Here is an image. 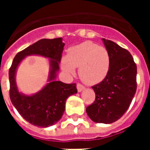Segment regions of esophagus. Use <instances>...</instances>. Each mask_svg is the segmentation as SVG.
Returning <instances> with one entry per match:
<instances>
[{
  "label": "esophagus",
  "instance_id": "1",
  "mask_svg": "<svg viewBox=\"0 0 150 150\" xmlns=\"http://www.w3.org/2000/svg\"><path fill=\"white\" fill-rule=\"evenodd\" d=\"M76 88H77L78 91H79V92H80V91H82L83 89H84L85 86H83V85L80 84V83H77V85H76Z\"/></svg>",
  "mask_w": 150,
  "mask_h": 150
}]
</instances>
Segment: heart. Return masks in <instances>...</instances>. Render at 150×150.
Returning a JSON list of instances; mask_svg holds the SVG:
<instances>
[{
  "instance_id": "obj_1",
  "label": "heart",
  "mask_w": 150,
  "mask_h": 150,
  "mask_svg": "<svg viewBox=\"0 0 150 150\" xmlns=\"http://www.w3.org/2000/svg\"><path fill=\"white\" fill-rule=\"evenodd\" d=\"M62 67L69 74L79 67V76L85 83L94 85L107 76L110 67V55L107 49L91 42H84L69 50L63 57Z\"/></svg>"
}]
</instances>
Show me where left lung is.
<instances>
[{
	"label": "left lung",
	"instance_id": "8db88e82",
	"mask_svg": "<svg viewBox=\"0 0 150 150\" xmlns=\"http://www.w3.org/2000/svg\"><path fill=\"white\" fill-rule=\"evenodd\" d=\"M103 41L110 55V67L107 76L91 87L95 100L86 112L95 122L110 124L129 108L137 90V65L128 50L109 40Z\"/></svg>",
	"mask_w": 150,
	"mask_h": 150
}]
</instances>
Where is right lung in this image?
<instances>
[{"label": "right lung", "mask_w": 150, "mask_h": 150, "mask_svg": "<svg viewBox=\"0 0 150 150\" xmlns=\"http://www.w3.org/2000/svg\"><path fill=\"white\" fill-rule=\"evenodd\" d=\"M64 43L62 38L42 39L16 54L9 70L10 98L12 104L22 117L35 126L46 128L60 120L70 95L77 92L76 83L66 84L55 80L62 59ZM39 54L50 59V83L33 96L22 95L18 91L15 76L21 61L28 55Z\"/></svg>", "instance_id": "add662e5"}]
</instances>
